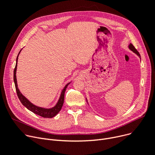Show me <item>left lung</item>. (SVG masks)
Returning a JSON list of instances; mask_svg holds the SVG:
<instances>
[{"label": "left lung", "mask_w": 155, "mask_h": 155, "mask_svg": "<svg viewBox=\"0 0 155 155\" xmlns=\"http://www.w3.org/2000/svg\"><path fill=\"white\" fill-rule=\"evenodd\" d=\"M128 48H129V49L130 50V51H132L133 52H134L135 54H136L138 57L140 58V59H141V58H140V54H139V52L137 51V50L135 48V47L133 46V45L132 44H131V43H130V45H129V46H128ZM86 100H87V103L88 104V101H87V97H86Z\"/></svg>", "instance_id": "8db88e82"}]
</instances>
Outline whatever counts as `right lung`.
Returning a JSON list of instances; mask_svg holds the SVG:
<instances>
[{
  "label": "right lung",
  "mask_w": 155,
  "mask_h": 155,
  "mask_svg": "<svg viewBox=\"0 0 155 155\" xmlns=\"http://www.w3.org/2000/svg\"><path fill=\"white\" fill-rule=\"evenodd\" d=\"M21 50H22V49L20 50V51L19 52V53L17 55V58L16 59V65H15V69H14V72H13V80H14V83H15L16 91H17L19 100H20V102L21 103V104L25 107H26L30 111L34 112L35 114H36L38 116H40L41 117H45V118H52L57 115L59 112V111L61 110L62 107L64 104V101L65 91L66 90L67 86L70 83L72 82V81L67 83L65 86L63 88V89L61 91V94H60V96L59 97V100H58V102L56 103L55 106H54L53 107H44L38 106L34 104L30 100H28L23 94H22V93L20 92V90L18 88V85H17V76H16L17 68V62H18V55H19L20 52L21 51Z\"/></svg>",
  "instance_id": "add662e5"
}]
</instances>
